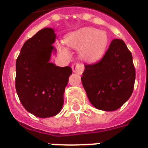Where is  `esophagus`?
<instances>
[{"label":"esophagus","mask_w":148,"mask_h":148,"mask_svg":"<svg viewBox=\"0 0 148 148\" xmlns=\"http://www.w3.org/2000/svg\"><path fill=\"white\" fill-rule=\"evenodd\" d=\"M84 69H85V66L82 63H80V62H77V63H74L72 66V70L75 73H77V74H82L83 73Z\"/></svg>","instance_id":"obj_1"}]
</instances>
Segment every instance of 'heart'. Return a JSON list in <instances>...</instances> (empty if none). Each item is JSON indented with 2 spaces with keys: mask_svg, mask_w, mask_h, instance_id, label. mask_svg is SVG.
I'll use <instances>...</instances> for the list:
<instances>
[{
  "mask_svg": "<svg viewBox=\"0 0 148 148\" xmlns=\"http://www.w3.org/2000/svg\"><path fill=\"white\" fill-rule=\"evenodd\" d=\"M108 40L106 32L94 27H85L71 34L65 42L72 48L80 50V55L83 59L95 61L104 54ZM58 50L62 55H69L67 49L63 47H59Z\"/></svg>",
  "mask_w": 148,
  "mask_h": 148,
  "instance_id": "b5f03b06",
  "label": "heart"
}]
</instances>
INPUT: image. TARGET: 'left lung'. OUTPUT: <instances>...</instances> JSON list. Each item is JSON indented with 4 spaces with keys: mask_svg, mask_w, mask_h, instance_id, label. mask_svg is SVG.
<instances>
[{
    "mask_svg": "<svg viewBox=\"0 0 148 148\" xmlns=\"http://www.w3.org/2000/svg\"><path fill=\"white\" fill-rule=\"evenodd\" d=\"M135 78L132 53L118 39L112 41L101 60L85 65L81 77L91 104L104 111H115L129 99Z\"/></svg>",
    "mask_w": 148,
    "mask_h": 148,
    "instance_id": "left-lung-1",
    "label": "left lung"
}]
</instances>
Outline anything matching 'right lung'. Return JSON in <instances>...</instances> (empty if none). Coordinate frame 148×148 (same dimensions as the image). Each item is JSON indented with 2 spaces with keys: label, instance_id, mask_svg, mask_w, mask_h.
<instances>
[{
  "label": "right lung",
  "instance_id": "1",
  "mask_svg": "<svg viewBox=\"0 0 148 148\" xmlns=\"http://www.w3.org/2000/svg\"><path fill=\"white\" fill-rule=\"evenodd\" d=\"M54 30L39 31L22 47L16 62V90L22 106L40 118L51 117L61 111L63 94L72 70L50 62L55 48Z\"/></svg>",
  "mask_w": 148,
  "mask_h": 148
}]
</instances>
